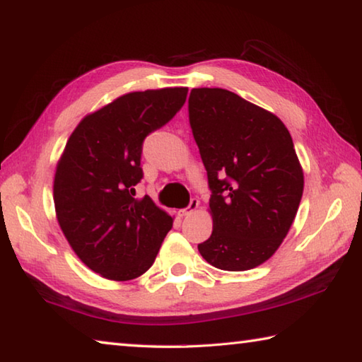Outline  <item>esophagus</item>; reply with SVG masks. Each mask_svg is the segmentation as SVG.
Masks as SVG:
<instances>
[{"instance_id":"obj_1","label":"esophagus","mask_w":362,"mask_h":362,"mask_svg":"<svg viewBox=\"0 0 362 362\" xmlns=\"http://www.w3.org/2000/svg\"><path fill=\"white\" fill-rule=\"evenodd\" d=\"M198 206H199V201H198V199H196V198L189 199L188 206H187L185 209H180V210H179V215H180V216H187V215H189L192 212H194V210L198 209Z\"/></svg>"}]
</instances>
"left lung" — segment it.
<instances>
[{
	"label": "left lung",
	"instance_id": "obj_1",
	"mask_svg": "<svg viewBox=\"0 0 362 362\" xmlns=\"http://www.w3.org/2000/svg\"><path fill=\"white\" fill-rule=\"evenodd\" d=\"M188 118L212 192L214 231L199 253L223 271L259 266L286 238L304 192L290 131L225 88H193Z\"/></svg>",
	"mask_w": 362,
	"mask_h": 362
}]
</instances>
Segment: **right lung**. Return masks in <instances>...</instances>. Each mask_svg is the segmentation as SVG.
<instances>
[{"label":"right lung","mask_w":362,"mask_h":362,"mask_svg":"<svg viewBox=\"0 0 362 362\" xmlns=\"http://www.w3.org/2000/svg\"><path fill=\"white\" fill-rule=\"evenodd\" d=\"M188 88L134 91L77 124L58 161L57 218L69 245L91 271L124 281L142 275L158 255L173 216L144 196V139L164 127L187 101Z\"/></svg>","instance_id":"obj_1"}]
</instances>
